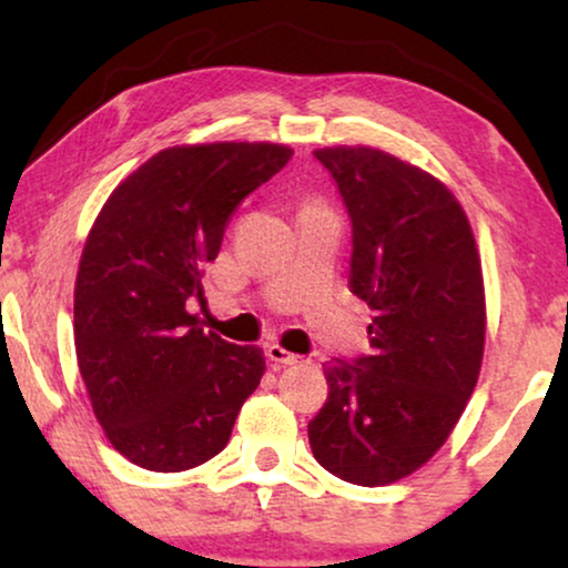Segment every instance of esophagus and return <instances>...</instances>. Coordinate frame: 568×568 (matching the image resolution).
I'll return each instance as SVG.
<instances>
[{"label":"esophagus","mask_w":568,"mask_h":568,"mask_svg":"<svg viewBox=\"0 0 568 568\" xmlns=\"http://www.w3.org/2000/svg\"><path fill=\"white\" fill-rule=\"evenodd\" d=\"M267 357L277 365H298L301 363V355L287 353V349L281 345H267Z\"/></svg>","instance_id":"1"}]
</instances>
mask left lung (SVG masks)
I'll use <instances>...</instances> for the list:
<instances>
[{
	"instance_id": "1",
	"label": "left lung",
	"mask_w": 568,
	"mask_h": 568,
	"mask_svg": "<svg viewBox=\"0 0 568 568\" xmlns=\"http://www.w3.org/2000/svg\"><path fill=\"white\" fill-rule=\"evenodd\" d=\"M353 221L349 291L373 311L371 353L324 363L314 458L361 486L409 476L440 450L484 357L481 260L440 180L371 146L316 149Z\"/></svg>"
}]
</instances>
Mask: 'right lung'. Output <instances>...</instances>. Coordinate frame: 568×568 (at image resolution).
<instances>
[{
  "instance_id": "1",
  "label": "right lung",
  "mask_w": 568,
  "mask_h": 568,
  "mask_svg": "<svg viewBox=\"0 0 568 568\" xmlns=\"http://www.w3.org/2000/svg\"><path fill=\"white\" fill-rule=\"evenodd\" d=\"M293 156L281 143L159 151L113 190L87 236L74 347L94 417L135 466L178 474L226 447L265 355L205 332L203 298L231 213Z\"/></svg>"
}]
</instances>
